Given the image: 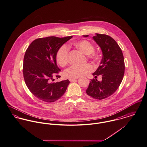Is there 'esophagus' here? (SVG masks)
Segmentation results:
<instances>
[{
	"instance_id": "esophagus-1",
	"label": "esophagus",
	"mask_w": 147,
	"mask_h": 147,
	"mask_svg": "<svg viewBox=\"0 0 147 147\" xmlns=\"http://www.w3.org/2000/svg\"><path fill=\"white\" fill-rule=\"evenodd\" d=\"M76 80H77V79H69V81H71V82H72V81H76Z\"/></svg>"
}]
</instances>
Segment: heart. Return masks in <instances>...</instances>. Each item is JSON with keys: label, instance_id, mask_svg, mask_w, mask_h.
Segmentation results:
<instances>
[{"label": "heart", "instance_id": "obj_1", "mask_svg": "<svg viewBox=\"0 0 147 147\" xmlns=\"http://www.w3.org/2000/svg\"><path fill=\"white\" fill-rule=\"evenodd\" d=\"M74 45L84 53L88 54L94 57V47L93 45L87 40H80L76 42ZM69 47L67 45H62L57 52L55 58L57 63L62 67L66 66L68 62ZM94 68L90 64L84 66L72 65L67 68L65 71V76L69 79H77L84 76L93 71Z\"/></svg>", "mask_w": 147, "mask_h": 147}]
</instances>
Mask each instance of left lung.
Returning <instances> with one entry per match:
<instances>
[{
  "label": "left lung",
  "instance_id": "left-lung-1",
  "mask_svg": "<svg viewBox=\"0 0 147 147\" xmlns=\"http://www.w3.org/2000/svg\"><path fill=\"white\" fill-rule=\"evenodd\" d=\"M88 36L83 35L85 38ZM93 39L103 54L100 66L93 75L97 77L101 75L102 80H91L86 92L94 99L101 100L112 95L120 85L125 72L124 58L120 47L111 36L96 34Z\"/></svg>",
  "mask_w": 147,
  "mask_h": 147
}]
</instances>
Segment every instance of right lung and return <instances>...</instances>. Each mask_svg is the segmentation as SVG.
I'll use <instances>...</instances> for the list:
<instances>
[{"instance_id":"obj_1","label":"right lung","mask_w":147,"mask_h":147,"mask_svg":"<svg viewBox=\"0 0 147 147\" xmlns=\"http://www.w3.org/2000/svg\"><path fill=\"white\" fill-rule=\"evenodd\" d=\"M72 36H49L34 40L28 46L24 59L23 74L26 85L35 96L48 103L58 100L66 91L68 80L54 82L61 69L55 55L59 48Z\"/></svg>"}]
</instances>
